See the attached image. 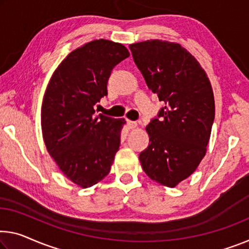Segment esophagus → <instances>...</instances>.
<instances>
[{
  "label": "esophagus",
  "instance_id": "esophagus-1",
  "mask_svg": "<svg viewBox=\"0 0 249 249\" xmlns=\"http://www.w3.org/2000/svg\"><path fill=\"white\" fill-rule=\"evenodd\" d=\"M127 124H128V127H129L130 129H133V128L137 127V122H136V121L127 120Z\"/></svg>",
  "mask_w": 249,
  "mask_h": 249
}]
</instances>
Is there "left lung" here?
Listing matches in <instances>:
<instances>
[{
    "label": "left lung",
    "mask_w": 249,
    "mask_h": 249,
    "mask_svg": "<svg viewBox=\"0 0 249 249\" xmlns=\"http://www.w3.org/2000/svg\"><path fill=\"white\" fill-rule=\"evenodd\" d=\"M149 90L163 102L149 122L148 148L140 152L149 178L175 187L197 169L215 119L212 86L198 61L179 44L150 40L130 44Z\"/></svg>",
    "instance_id": "left-lung-1"
}]
</instances>
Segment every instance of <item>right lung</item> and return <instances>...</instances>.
I'll return each instance as SVG.
<instances>
[{
    "instance_id": "1",
    "label": "right lung",
    "mask_w": 249,
    "mask_h": 249,
    "mask_svg": "<svg viewBox=\"0 0 249 249\" xmlns=\"http://www.w3.org/2000/svg\"><path fill=\"white\" fill-rule=\"evenodd\" d=\"M120 43L94 40L72 51L50 79L41 108L44 143L60 170L88 188L102 180L119 150L122 119L95 114L112 69L128 58Z\"/></svg>"
}]
</instances>
